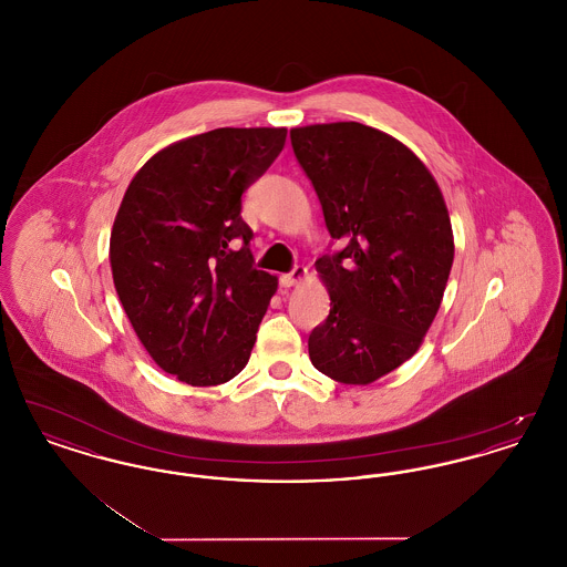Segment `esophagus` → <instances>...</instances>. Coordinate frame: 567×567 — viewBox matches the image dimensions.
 Wrapping results in <instances>:
<instances>
[{"mask_svg":"<svg viewBox=\"0 0 567 567\" xmlns=\"http://www.w3.org/2000/svg\"><path fill=\"white\" fill-rule=\"evenodd\" d=\"M306 278H308V270L303 266H296L289 274L280 276V285L282 287H296V285H301Z\"/></svg>","mask_w":567,"mask_h":567,"instance_id":"34e87169","label":"esophagus"}]
</instances>
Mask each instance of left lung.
<instances>
[{
  "label": "left lung",
  "instance_id": "1",
  "mask_svg": "<svg viewBox=\"0 0 567 567\" xmlns=\"http://www.w3.org/2000/svg\"><path fill=\"white\" fill-rule=\"evenodd\" d=\"M331 238L317 259L329 317L308 338L312 365L342 384H370L421 349L455 257L444 195L398 137L340 121L291 130Z\"/></svg>",
  "mask_w": 567,
  "mask_h": 567
}]
</instances>
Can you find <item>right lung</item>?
Wrapping results in <instances>:
<instances>
[{
    "label": "right lung",
    "mask_w": 567,
    "mask_h": 567,
    "mask_svg": "<svg viewBox=\"0 0 567 567\" xmlns=\"http://www.w3.org/2000/svg\"><path fill=\"white\" fill-rule=\"evenodd\" d=\"M287 127L178 140L135 172L110 234V268L137 340L163 372L215 386L248 363L278 278L252 268L243 193Z\"/></svg>",
    "instance_id": "1"
}]
</instances>
